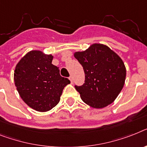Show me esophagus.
<instances>
[{
  "instance_id": "34e87169",
  "label": "esophagus",
  "mask_w": 147,
  "mask_h": 147,
  "mask_svg": "<svg viewBox=\"0 0 147 147\" xmlns=\"http://www.w3.org/2000/svg\"><path fill=\"white\" fill-rule=\"evenodd\" d=\"M69 80H70V81H71V84H73V78L71 77V76H70Z\"/></svg>"
}]
</instances>
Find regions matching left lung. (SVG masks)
<instances>
[{"label":"left lung","instance_id":"left-lung-1","mask_svg":"<svg viewBox=\"0 0 147 147\" xmlns=\"http://www.w3.org/2000/svg\"><path fill=\"white\" fill-rule=\"evenodd\" d=\"M74 56L84 71V84L75 86L83 102L94 108L111 104L125 84L126 70L122 59L102 44H93Z\"/></svg>","mask_w":147,"mask_h":147}]
</instances>
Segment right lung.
Returning <instances> with one entry per match:
<instances>
[{
    "mask_svg": "<svg viewBox=\"0 0 147 147\" xmlns=\"http://www.w3.org/2000/svg\"><path fill=\"white\" fill-rule=\"evenodd\" d=\"M52 55L31 51L16 66L14 81L22 100L40 112L52 109L60 102L63 90L70 81L60 75L51 63Z\"/></svg>",
    "mask_w": 147,
    "mask_h": 147,
    "instance_id": "right-lung-1",
    "label": "right lung"
}]
</instances>
